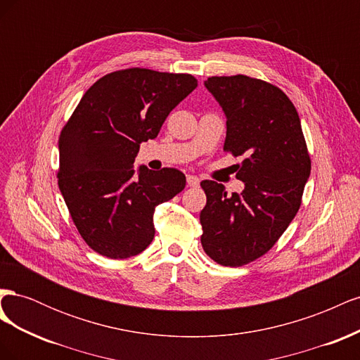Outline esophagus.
Segmentation results:
<instances>
[{
	"label": "esophagus",
	"instance_id": "obj_1",
	"mask_svg": "<svg viewBox=\"0 0 360 360\" xmlns=\"http://www.w3.org/2000/svg\"><path fill=\"white\" fill-rule=\"evenodd\" d=\"M186 181H188V186H191V188H198L200 186V179L197 176H188Z\"/></svg>",
	"mask_w": 360,
	"mask_h": 360
}]
</instances>
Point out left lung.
<instances>
[{"mask_svg": "<svg viewBox=\"0 0 360 360\" xmlns=\"http://www.w3.org/2000/svg\"><path fill=\"white\" fill-rule=\"evenodd\" d=\"M205 86L226 115L224 151L237 163L242 193L202 180L201 245L217 264L240 267L274 248L299 212L311 158L299 114L279 86L246 75L210 76Z\"/></svg>", "mask_w": 360, "mask_h": 360, "instance_id": "1", "label": "left lung"}]
</instances>
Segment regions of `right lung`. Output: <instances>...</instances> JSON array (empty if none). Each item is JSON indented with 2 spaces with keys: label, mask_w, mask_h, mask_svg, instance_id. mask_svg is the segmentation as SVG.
Returning <instances> with one entry per match:
<instances>
[{
  "label": "right lung",
  "mask_w": 360,
  "mask_h": 360,
  "mask_svg": "<svg viewBox=\"0 0 360 360\" xmlns=\"http://www.w3.org/2000/svg\"><path fill=\"white\" fill-rule=\"evenodd\" d=\"M189 73L144 68L115 70L85 91L58 138V186L82 240L123 259L155 237V207L176 197L186 177L176 168L150 171L134 162L139 144L158 136L168 114L197 89Z\"/></svg>",
  "instance_id": "obj_1"
}]
</instances>
